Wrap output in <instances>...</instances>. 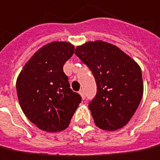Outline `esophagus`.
Masks as SVG:
<instances>
[{
	"label": "esophagus",
	"instance_id": "esophagus-1",
	"mask_svg": "<svg viewBox=\"0 0 160 160\" xmlns=\"http://www.w3.org/2000/svg\"><path fill=\"white\" fill-rule=\"evenodd\" d=\"M79 94H80V96L82 97V99H84V98H85V95H84V92H83L82 90H80V91H79Z\"/></svg>",
	"mask_w": 160,
	"mask_h": 160
}]
</instances>
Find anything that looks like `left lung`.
I'll list each match as a JSON object with an SVG mask.
<instances>
[{
    "mask_svg": "<svg viewBox=\"0 0 160 160\" xmlns=\"http://www.w3.org/2000/svg\"><path fill=\"white\" fill-rule=\"evenodd\" d=\"M75 53L92 70L97 95L89 104L96 126L114 131L136 112L143 93L141 68L120 48L102 40L78 46Z\"/></svg>",
    "mask_w": 160,
    "mask_h": 160,
    "instance_id": "1",
    "label": "left lung"
}]
</instances>
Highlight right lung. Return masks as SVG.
Listing matches in <instances>:
<instances>
[{"label":"right lung","mask_w":160,"mask_h":160,"mask_svg":"<svg viewBox=\"0 0 160 160\" xmlns=\"http://www.w3.org/2000/svg\"><path fill=\"white\" fill-rule=\"evenodd\" d=\"M67 41H52L33 54L17 79V93L25 116L47 132L66 129L81 102L69 88L63 65L74 53Z\"/></svg>","instance_id":"add662e5"}]
</instances>
